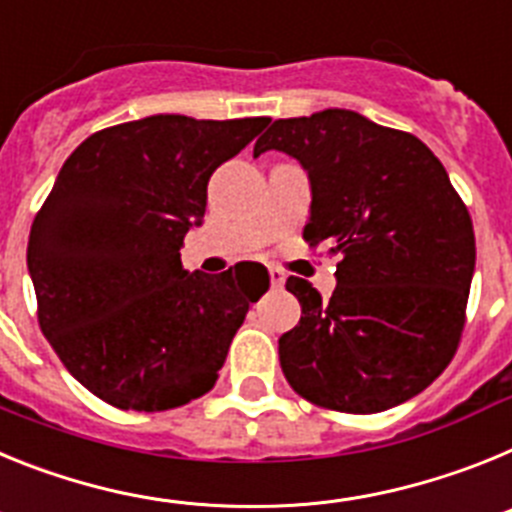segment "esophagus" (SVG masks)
I'll use <instances>...</instances> for the list:
<instances>
[{
	"label": "esophagus",
	"instance_id": "1",
	"mask_svg": "<svg viewBox=\"0 0 512 512\" xmlns=\"http://www.w3.org/2000/svg\"><path fill=\"white\" fill-rule=\"evenodd\" d=\"M269 282L271 287H284V274L279 269H274V266H269Z\"/></svg>",
	"mask_w": 512,
	"mask_h": 512
}]
</instances>
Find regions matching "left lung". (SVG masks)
Masks as SVG:
<instances>
[{
    "mask_svg": "<svg viewBox=\"0 0 512 512\" xmlns=\"http://www.w3.org/2000/svg\"><path fill=\"white\" fill-rule=\"evenodd\" d=\"M271 148L310 176L302 238L338 256L330 300L287 279L302 315L279 338L284 377L325 410L395 408L459 348L477 256L467 205L423 140L351 110L274 120L253 156Z\"/></svg>",
    "mask_w": 512,
    "mask_h": 512,
    "instance_id": "left-lung-1",
    "label": "left lung"
}]
</instances>
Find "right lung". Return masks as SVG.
<instances>
[{
	"label": "right lung",
	"mask_w": 512,
	"mask_h": 512,
	"mask_svg": "<svg viewBox=\"0 0 512 512\" xmlns=\"http://www.w3.org/2000/svg\"><path fill=\"white\" fill-rule=\"evenodd\" d=\"M269 117L153 115L89 135L58 171L30 228L38 325L71 377L112 408L161 413L210 392L251 302L246 266H182L212 171Z\"/></svg>",
	"instance_id": "1"
}]
</instances>
